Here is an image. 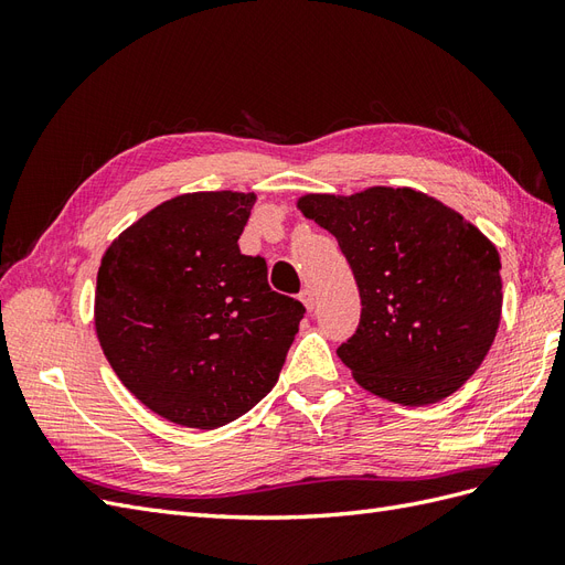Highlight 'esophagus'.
I'll return each instance as SVG.
<instances>
[{
    "label": "esophagus",
    "instance_id": "1",
    "mask_svg": "<svg viewBox=\"0 0 565 565\" xmlns=\"http://www.w3.org/2000/svg\"><path fill=\"white\" fill-rule=\"evenodd\" d=\"M299 299L303 301V306H306V309H309V311H313V306H316V292H313V289H311V287H306V289H301V295H299Z\"/></svg>",
    "mask_w": 565,
    "mask_h": 565
}]
</instances>
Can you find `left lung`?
<instances>
[{"label": "left lung", "instance_id": "obj_1", "mask_svg": "<svg viewBox=\"0 0 565 565\" xmlns=\"http://www.w3.org/2000/svg\"><path fill=\"white\" fill-rule=\"evenodd\" d=\"M361 289V322L337 349L355 382L401 405L448 398L483 363L500 328V254L446 204L413 188L303 195Z\"/></svg>", "mask_w": 565, "mask_h": 565}]
</instances>
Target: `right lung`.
Instances as JSON below:
<instances>
[{
  "instance_id": "add662e5",
  "label": "right lung",
  "mask_w": 565,
  "mask_h": 565,
  "mask_svg": "<svg viewBox=\"0 0 565 565\" xmlns=\"http://www.w3.org/2000/svg\"><path fill=\"white\" fill-rule=\"evenodd\" d=\"M254 195L162 202L104 254L96 334L122 384L152 413L216 429L276 386L306 313L241 252Z\"/></svg>"
}]
</instances>
